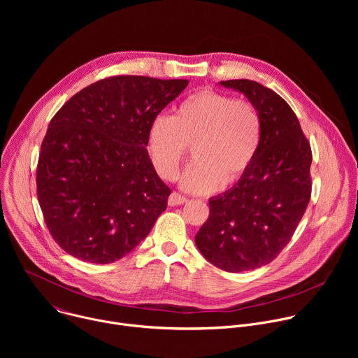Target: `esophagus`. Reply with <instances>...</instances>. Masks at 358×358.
<instances>
[{
	"label": "esophagus",
	"instance_id": "obj_1",
	"mask_svg": "<svg viewBox=\"0 0 358 358\" xmlns=\"http://www.w3.org/2000/svg\"><path fill=\"white\" fill-rule=\"evenodd\" d=\"M188 198L178 194V192H171L169 196V206L170 207H177V206H182V203H187Z\"/></svg>",
	"mask_w": 358,
	"mask_h": 358
}]
</instances>
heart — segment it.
Instances as JSON below:
<instances>
[{
    "label": "heart",
    "mask_w": 358,
    "mask_h": 358,
    "mask_svg": "<svg viewBox=\"0 0 358 358\" xmlns=\"http://www.w3.org/2000/svg\"><path fill=\"white\" fill-rule=\"evenodd\" d=\"M259 110L246 99L202 89L184 97L173 115H160L147 133V152L156 173L173 181L187 152L194 160L181 176V185L195 194L234 185L250 169L262 144Z\"/></svg>",
    "instance_id": "b5f03b06"
}]
</instances>
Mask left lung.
I'll use <instances>...</instances> for the list:
<instances>
[{
    "label": "left lung",
    "mask_w": 358,
    "mask_h": 358,
    "mask_svg": "<svg viewBox=\"0 0 358 358\" xmlns=\"http://www.w3.org/2000/svg\"><path fill=\"white\" fill-rule=\"evenodd\" d=\"M221 85L242 92L257 106L262 144L243 178L210 199V217L195 243L217 268L245 272L271 264L292 239L312 195V148L276 92L249 79Z\"/></svg>",
    "instance_id": "8db88e82"
}]
</instances>
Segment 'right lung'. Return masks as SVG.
<instances>
[{
    "label": "right lung",
    "instance_id": "right-lung-1",
    "mask_svg": "<svg viewBox=\"0 0 358 358\" xmlns=\"http://www.w3.org/2000/svg\"><path fill=\"white\" fill-rule=\"evenodd\" d=\"M187 85L110 76L78 92L50 120L36 195L49 234L66 253L112 264L150 234L171 189L150 162L147 133Z\"/></svg>",
    "mask_w": 358,
    "mask_h": 358
}]
</instances>
